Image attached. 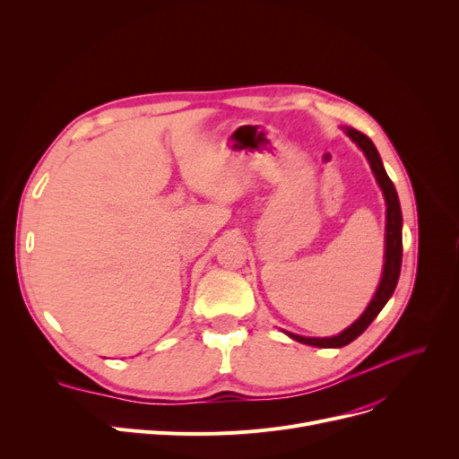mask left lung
Wrapping results in <instances>:
<instances>
[{"instance_id": "1", "label": "left lung", "mask_w": 459, "mask_h": 459, "mask_svg": "<svg viewBox=\"0 0 459 459\" xmlns=\"http://www.w3.org/2000/svg\"><path fill=\"white\" fill-rule=\"evenodd\" d=\"M348 137L357 143V147L365 152L372 173L383 191L385 197V204H387V227H385V264H383V275L379 281L377 290L372 298V301L368 303L367 310L363 315L359 316V320H355L348 329H344L341 334L334 336H327V339H310V336H301V334H294L288 333L290 339L307 344V346H318V348H342L350 342H353L357 336L363 333L372 322L374 318L379 315L381 308L385 307L394 292V288L398 284V277H400V268H402V210H400V201H398V193L394 189L393 180L389 178L387 171H385L383 161L379 158V152L376 151L374 143L370 141V137H367L365 134H360L353 128H346Z\"/></svg>"}]
</instances>
